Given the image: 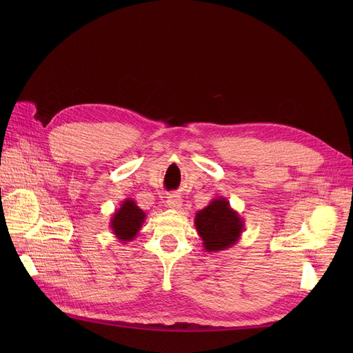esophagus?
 I'll use <instances>...</instances> for the list:
<instances>
[{"instance_id": "obj_1", "label": "esophagus", "mask_w": 353, "mask_h": 353, "mask_svg": "<svg viewBox=\"0 0 353 353\" xmlns=\"http://www.w3.org/2000/svg\"><path fill=\"white\" fill-rule=\"evenodd\" d=\"M181 204H183V199L177 194H170L166 199V205L172 210H179L181 207Z\"/></svg>"}]
</instances>
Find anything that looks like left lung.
I'll list each match as a JSON object with an SVG mask.
<instances>
[{
  "mask_svg": "<svg viewBox=\"0 0 353 353\" xmlns=\"http://www.w3.org/2000/svg\"><path fill=\"white\" fill-rule=\"evenodd\" d=\"M194 225L208 253L230 248L239 241L244 230L243 218L223 196L214 198L204 210L198 211Z\"/></svg>",
  "mask_w": 353,
  "mask_h": 353,
  "instance_id": "1",
  "label": "left lung"
}]
</instances>
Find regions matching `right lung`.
I'll return each mask as SVG.
<instances>
[{
  "label": "right lung",
  "instance_id": "obj_1",
  "mask_svg": "<svg viewBox=\"0 0 353 353\" xmlns=\"http://www.w3.org/2000/svg\"><path fill=\"white\" fill-rule=\"evenodd\" d=\"M145 219V212L135 204V201L132 198H125L110 219V229L121 243L132 241Z\"/></svg>",
  "mask_w": 353,
  "mask_h": 353
}]
</instances>
